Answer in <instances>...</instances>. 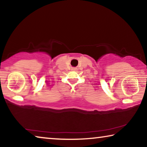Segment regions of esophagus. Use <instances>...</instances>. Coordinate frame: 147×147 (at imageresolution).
<instances>
[{
  "mask_svg": "<svg viewBox=\"0 0 147 147\" xmlns=\"http://www.w3.org/2000/svg\"><path fill=\"white\" fill-rule=\"evenodd\" d=\"M77 69H77L76 67H74V68H73V69H72V70H73V71H77Z\"/></svg>",
  "mask_w": 147,
  "mask_h": 147,
  "instance_id": "esophagus-1",
  "label": "esophagus"
}]
</instances>
